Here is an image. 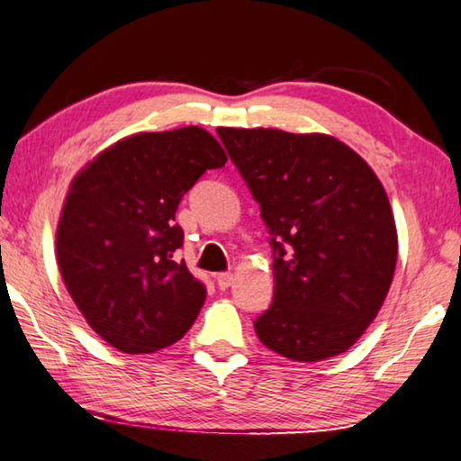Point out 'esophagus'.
<instances>
[{
  "instance_id": "34e87169",
  "label": "esophagus",
  "mask_w": 461,
  "mask_h": 461,
  "mask_svg": "<svg viewBox=\"0 0 461 461\" xmlns=\"http://www.w3.org/2000/svg\"><path fill=\"white\" fill-rule=\"evenodd\" d=\"M215 282H217V286H220V290L230 288V286H231V282H233V274H231V272H221V274H217V276H215Z\"/></svg>"
}]
</instances>
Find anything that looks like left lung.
I'll use <instances>...</instances> for the list:
<instances>
[{
    "label": "left lung",
    "mask_w": 461,
    "mask_h": 461,
    "mask_svg": "<svg viewBox=\"0 0 461 461\" xmlns=\"http://www.w3.org/2000/svg\"><path fill=\"white\" fill-rule=\"evenodd\" d=\"M262 209L274 300L254 322L262 345L296 363L347 353L379 314L397 264L383 183L322 132L217 129Z\"/></svg>",
    "instance_id": "left-lung-1"
}]
</instances>
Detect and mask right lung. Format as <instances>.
Segmentation results:
<instances>
[{
    "label": "right lung",
    "mask_w": 461,
    "mask_h": 461,
    "mask_svg": "<svg viewBox=\"0 0 461 461\" xmlns=\"http://www.w3.org/2000/svg\"><path fill=\"white\" fill-rule=\"evenodd\" d=\"M225 161L213 135L183 127L116 140L72 179L56 230L58 270L90 329L121 353H155L195 322L205 288L173 259L183 246L175 212Z\"/></svg>",
    "instance_id": "1"
}]
</instances>
